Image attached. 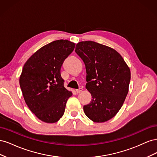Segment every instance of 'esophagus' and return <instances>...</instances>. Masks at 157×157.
Wrapping results in <instances>:
<instances>
[{
  "instance_id": "obj_1",
  "label": "esophagus",
  "mask_w": 157,
  "mask_h": 157,
  "mask_svg": "<svg viewBox=\"0 0 157 157\" xmlns=\"http://www.w3.org/2000/svg\"><path fill=\"white\" fill-rule=\"evenodd\" d=\"M82 88H80L79 89L76 90V92H77V93H78V94L82 92Z\"/></svg>"
}]
</instances>
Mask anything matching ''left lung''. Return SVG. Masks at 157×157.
Returning <instances> with one entry per match:
<instances>
[{
  "instance_id": "8db88e82",
  "label": "left lung",
  "mask_w": 157,
  "mask_h": 157,
  "mask_svg": "<svg viewBox=\"0 0 157 157\" xmlns=\"http://www.w3.org/2000/svg\"><path fill=\"white\" fill-rule=\"evenodd\" d=\"M75 52L85 64L86 88L92 97L84 106L85 115L95 122L110 120L119 111L129 90V67L115 49L94 41L78 42Z\"/></svg>"
}]
</instances>
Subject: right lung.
Returning <instances> with one entry per match:
<instances>
[{
	"mask_svg": "<svg viewBox=\"0 0 157 157\" xmlns=\"http://www.w3.org/2000/svg\"><path fill=\"white\" fill-rule=\"evenodd\" d=\"M75 46L67 40L53 41L35 52L23 65L20 77L23 98L31 111L44 122H58L73 95L64 87L60 69Z\"/></svg>",
	"mask_w": 157,
	"mask_h": 157,
	"instance_id": "obj_1",
	"label": "right lung"
}]
</instances>
